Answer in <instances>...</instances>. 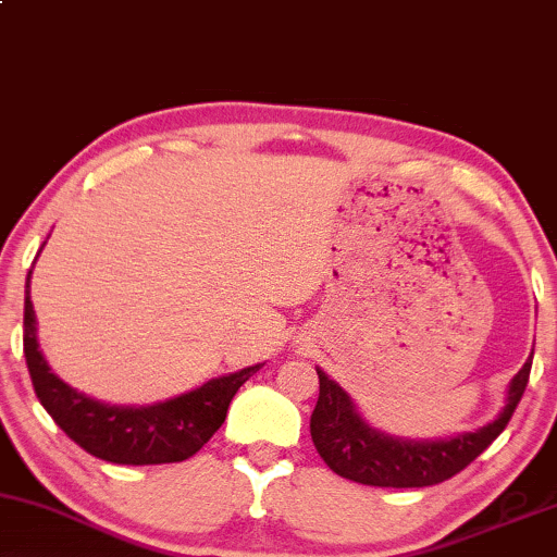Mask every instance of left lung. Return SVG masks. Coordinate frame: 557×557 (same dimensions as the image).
<instances>
[{
    "label": "left lung",
    "instance_id": "1",
    "mask_svg": "<svg viewBox=\"0 0 557 557\" xmlns=\"http://www.w3.org/2000/svg\"><path fill=\"white\" fill-rule=\"evenodd\" d=\"M530 366H533V354L512 375L506 391V406L498 410L491 423L481 425L473 433H458L435 441L398 438V435L373 428L356 408L354 398L336 381L329 379V373L315 368L319 400L311 413L313 446L333 473L344 475L348 481L379 487H425L443 483L460 473L468 463H473L503 433L523 398Z\"/></svg>",
    "mask_w": 557,
    "mask_h": 557
}]
</instances>
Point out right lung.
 Instances as JSON below:
<instances>
[{
    "label": "right lung",
    "instance_id": "1",
    "mask_svg": "<svg viewBox=\"0 0 557 557\" xmlns=\"http://www.w3.org/2000/svg\"><path fill=\"white\" fill-rule=\"evenodd\" d=\"M32 269L24 286V358L34 393L76 446L109 463L159 466L191 458L224 423L236 391L263 366L219 375L199 388L151 406H111L91 398L59 379L39 350L37 315L29 298Z\"/></svg>",
    "mask_w": 557,
    "mask_h": 557
}]
</instances>
